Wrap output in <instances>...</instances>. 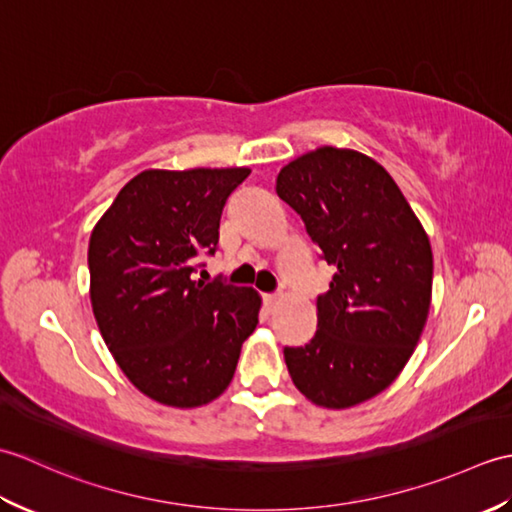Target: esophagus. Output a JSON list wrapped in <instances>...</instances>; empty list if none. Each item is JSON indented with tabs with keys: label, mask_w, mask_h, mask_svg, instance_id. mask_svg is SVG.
Returning <instances> with one entry per match:
<instances>
[{
	"label": "esophagus",
	"mask_w": 512,
	"mask_h": 512,
	"mask_svg": "<svg viewBox=\"0 0 512 512\" xmlns=\"http://www.w3.org/2000/svg\"><path fill=\"white\" fill-rule=\"evenodd\" d=\"M277 303H279V295H264V306H266L268 310L277 308Z\"/></svg>",
	"instance_id": "34e87169"
}]
</instances>
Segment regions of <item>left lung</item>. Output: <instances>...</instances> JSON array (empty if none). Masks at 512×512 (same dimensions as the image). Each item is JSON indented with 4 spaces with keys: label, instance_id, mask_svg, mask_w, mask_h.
<instances>
[{
    "label": "left lung",
    "instance_id": "1",
    "mask_svg": "<svg viewBox=\"0 0 512 512\" xmlns=\"http://www.w3.org/2000/svg\"><path fill=\"white\" fill-rule=\"evenodd\" d=\"M275 189L336 268L317 297V332L284 347L290 378L321 407H354L394 383L420 339L433 281L429 237L394 178L352 149L292 160Z\"/></svg>",
    "mask_w": 512,
    "mask_h": 512
}]
</instances>
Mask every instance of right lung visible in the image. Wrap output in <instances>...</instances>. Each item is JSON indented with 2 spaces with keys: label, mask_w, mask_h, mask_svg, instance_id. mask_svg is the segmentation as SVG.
Segmentation results:
<instances>
[{
  "label": "right lung",
  "mask_w": 512,
  "mask_h": 512,
  "mask_svg": "<svg viewBox=\"0 0 512 512\" xmlns=\"http://www.w3.org/2000/svg\"><path fill=\"white\" fill-rule=\"evenodd\" d=\"M250 169H149L94 226L92 310L118 367L169 407H200L231 383L257 328L253 288L193 281L220 239V217Z\"/></svg>",
  "instance_id": "add662e5"
}]
</instances>
